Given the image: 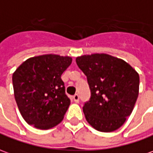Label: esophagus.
<instances>
[{
	"label": "esophagus",
	"mask_w": 153,
	"mask_h": 153,
	"mask_svg": "<svg viewBox=\"0 0 153 153\" xmlns=\"http://www.w3.org/2000/svg\"><path fill=\"white\" fill-rule=\"evenodd\" d=\"M73 99L74 101L75 102H79V94H74L73 96Z\"/></svg>",
	"instance_id": "1"
}]
</instances>
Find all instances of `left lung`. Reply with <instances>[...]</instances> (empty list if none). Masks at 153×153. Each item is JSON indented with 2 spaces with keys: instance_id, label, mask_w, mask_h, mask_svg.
I'll return each instance as SVG.
<instances>
[{
  "instance_id": "left-lung-1",
  "label": "left lung",
  "mask_w": 153,
  "mask_h": 153,
  "mask_svg": "<svg viewBox=\"0 0 153 153\" xmlns=\"http://www.w3.org/2000/svg\"><path fill=\"white\" fill-rule=\"evenodd\" d=\"M91 91L83 107L87 122L98 131L118 129L132 114L139 92V75L121 59L107 54L76 58Z\"/></svg>"
}]
</instances>
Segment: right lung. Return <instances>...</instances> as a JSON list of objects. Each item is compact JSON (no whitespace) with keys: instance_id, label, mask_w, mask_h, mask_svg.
I'll return each mask as SVG.
<instances>
[{"instance_id":"1","label":"right lung","mask_w":153,"mask_h":153,"mask_svg":"<svg viewBox=\"0 0 153 153\" xmlns=\"http://www.w3.org/2000/svg\"><path fill=\"white\" fill-rule=\"evenodd\" d=\"M71 63L69 56L43 54L26 59L14 72L15 99L28 124L50 129L63 120L70 99L61 75Z\"/></svg>"}]
</instances>
